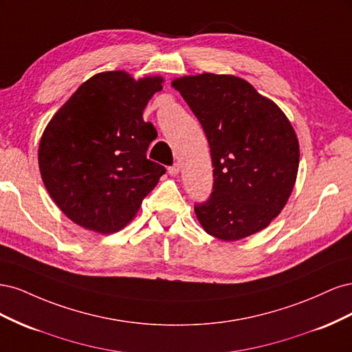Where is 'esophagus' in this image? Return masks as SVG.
Returning <instances> with one entry per match:
<instances>
[{
	"mask_svg": "<svg viewBox=\"0 0 352 352\" xmlns=\"http://www.w3.org/2000/svg\"><path fill=\"white\" fill-rule=\"evenodd\" d=\"M179 172H180V166H179V163H175L173 166H170V167H168V173L172 175V176L179 175Z\"/></svg>",
	"mask_w": 352,
	"mask_h": 352,
	"instance_id": "esophagus-1",
	"label": "esophagus"
}]
</instances>
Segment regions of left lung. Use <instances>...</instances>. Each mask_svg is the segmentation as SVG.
Instances as JSON below:
<instances>
[{
	"label": "left lung",
	"instance_id": "8db88e82",
	"mask_svg": "<svg viewBox=\"0 0 352 352\" xmlns=\"http://www.w3.org/2000/svg\"><path fill=\"white\" fill-rule=\"evenodd\" d=\"M207 136L212 192L195 204L208 235L239 241L267 228L289 198L300 164L292 124L272 100L232 74L172 82Z\"/></svg>",
	"mask_w": 352,
	"mask_h": 352
}]
</instances>
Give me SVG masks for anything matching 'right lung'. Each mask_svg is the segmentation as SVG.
I'll return each instance as SVG.
<instances>
[{"label":"right lung","instance_id":"right-lung-1","mask_svg":"<svg viewBox=\"0 0 352 352\" xmlns=\"http://www.w3.org/2000/svg\"><path fill=\"white\" fill-rule=\"evenodd\" d=\"M163 78L98 73L82 83L41 138L38 162L48 194L76 225L124 228L166 173L146 158L157 131L142 113Z\"/></svg>","mask_w":352,"mask_h":352}]
</instances>
